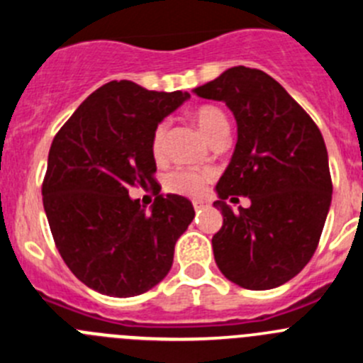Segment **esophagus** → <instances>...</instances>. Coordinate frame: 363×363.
Here are the masks:
<instances>
[{
	"instance_id": "esophagus-1",
	"label": "esophagus",
	"mask_w": 363,
	"mask_h": 363,
	"mask_svg": "<svg viewBox=\"0 0 363 363\" xmlns=\"http://www.w3.org/2000/svg\"><path fill=\"white\" fill-rule=\"evenodd\" d=\"M192 205H194V211H203L211 207V203L207 200H194L192 201Z\"/></svg>"
}]
</instances>
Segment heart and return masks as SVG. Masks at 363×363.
Instances as JSON below:
<instances>
[{
	"label": "heart",
	"instance_id": "obj_1",
	"mask_svg": "<svg viewBox=\"0 0 363 363\" xmlns=\"http://www.w3.org/2000/svg\"><path fill=\"white\" fill-rule=\"evenodd\" d=\"M192 118L200 127L201 133L207 136L209 142L216 140L220 136L229 134V121L225 114L218 107L213 105H201L196 111L192 112ZM167 136V121H160L152 133L150 140V149L154 156H162L163 147H165ZM214 172L211 169H196V167H182L176 169L174 172L167 176V189L178 194H187V196H200L203 194L209 182L213 179Z\"/></svg>",
	"mask_w": 363,
	"mask_h": 363
}]
</instances>
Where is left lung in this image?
Wrapping results in <instances>:
<instances>
[{
  "label": "left lung",
  "instance_id": "8db88e82",
  "mask_svg": "<svg viewBox=\"0 0 363 363\" xmlns=\"http://www.w3.org/2000/svg\"><path fill=\"white\" fill-rule=\"evenodd\" d=\"M223 101L238 125L233 158L216 185L223 225L213 236L218 269L243 289L289 281L313 258L331 207L325 142L311 116L269 74L233 67L194 89ZM247 196L234 213L225 200Z\"/></svg>",
  "mask_w": 363,
  "mask_h": 363
}]
</instances>
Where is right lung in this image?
<instances>
[{"label":"right lung","instance_id":"right-lung-1","mask_svg":"<svg viewBox=\"0 0 363 363\" xmlns=\"http://www.w3.org/2000/svg\"><path fill=\"white\" fill-rule=\"evenodd\" d=\"M189 98L108 82L54 136L41 189L45 214L63 262L86 287L138 296L171 271L194 207L178 194H160L150 140L156 125ZM136 184L159 194L150 211L128 196Z\"/></svg>","mask_w":363,"mask_h":363}]
</instances>
